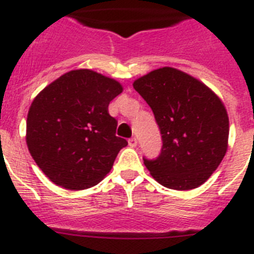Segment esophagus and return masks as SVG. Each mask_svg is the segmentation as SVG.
I'll return each instance as SVG.
<instances>
[{
	"label": "esophagus",
	"instance_id": "1",
	"mask_svg": "<svg viewBox=\"0 0 254 254\" xmlns=\"http://www.w3.org/2000/svg\"><path fill=\"white\" fill-rule=\"evenodd\" d=\"M128 145H129V146H131V147L136 146V145H137V138H136V137L129 138V140H128Z\"/></svg>",
	"mask_w": 254,
	"mask_h": 254
}]
</instances>
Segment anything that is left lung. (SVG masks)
<instances>
[{
  "label": "left lung",
  "mask_w": 254,
  "mask_h": 254,
  "mask_svg": "<svg viewBox=\"0 0 254 254\" xmlns=\"http://www.w3.org/2000/svg\"><path fill=\"white\" fill-rule=\"evenodd\" d=\"M133 87L151 108L163 140L158 158H143L152 178L177 190L203 185L228 150L223 102L197 78L172 67L154 69Z\"/></svg>",
  "instance_id": "8db88e82"
}]
</instances>
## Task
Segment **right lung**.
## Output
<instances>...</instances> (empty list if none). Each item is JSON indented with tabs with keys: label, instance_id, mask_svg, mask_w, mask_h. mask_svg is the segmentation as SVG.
I'll return each instance as SVG.
<instances>
[{
	"label": "right lung",
	"instance_id": "1",
	"mask_svg": "<svg viewBox=\"0 0 254 254\" xmlns=\"http://www.w3.org/2000/svg\"><path fill=\"white\" fill-rule=\"evenodd\" d=\"M118 81L91 69L58 77L33 100L26 120V143L42 172L67 190L96 186L127 146L117 137V120L108 105L122 93Z\"/></svg>",
	"mask_w": 254,
	"mask_h": 254
}]
</instances>
